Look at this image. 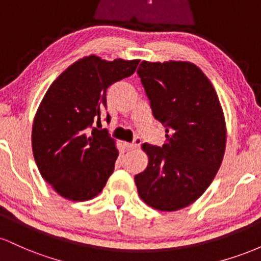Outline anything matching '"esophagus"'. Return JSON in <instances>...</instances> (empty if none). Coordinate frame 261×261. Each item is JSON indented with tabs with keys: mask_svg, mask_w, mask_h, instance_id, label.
Returning a JSON list of instances; mask_svg holds the SVG:
<instances>
[{
	"mask_svg": "<svg viewBox=\"0 0 261 261\" xmlns=\"http://www.w3.org/2000/svg\"><path fill=\"white\" fill-rule=\"evenodd\" d=\"M141 146V140L140 139H135L133 143H125V147L127 149H136Z\"/></svg>",
	"mask_w": 261,
	"mask_h": 261,
	"instance_id": "obj_1",
	"label": "esophagus"
}]
</instances>
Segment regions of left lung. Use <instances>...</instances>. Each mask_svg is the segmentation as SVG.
<instances>
[{
    "mask_svg": "<svg viewBox=\"0 0 261 261\" xmlns=\"http://www.w3.org/2000/svg\"><path fill=\"white\" fill-rule=\"evenodd\" d=\"M137 74L155 120L166 127V143H143L148 164L135 182L148 206L176 211L205 193L222 163V108L214 86L191 62L142 61Z\"/></svg>",
    "mask_w": 261,
    "mask_h": 261,
    "instance_id": "8db88e82",
    "label": "left lung"
}]
</instances>
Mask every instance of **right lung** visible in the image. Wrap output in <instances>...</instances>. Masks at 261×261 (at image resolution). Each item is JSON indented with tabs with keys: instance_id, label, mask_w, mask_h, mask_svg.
Instances as JSON below:
<instances>
[{
	"instance_id": "right-lung-1",
	"label": "right lung",
	"mask_w": 261,
	"mask_h": 261,
	"mask_svg": "<svg viewBox=\"0 0 261 261\" xmlns=\"http://www.w3.org/2000/svg\"><path fill=\"white\" fill-rule=\"evenodd\" d=\"M140 60L80 59L49 87L35 114L32 147L44 180L62 197L91 200L113 174L119 152L101 126L107 122V89L131 76Z\"/></svg>"
}]
</instances>
